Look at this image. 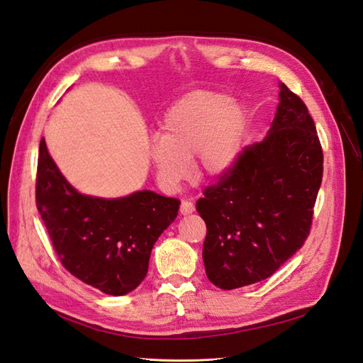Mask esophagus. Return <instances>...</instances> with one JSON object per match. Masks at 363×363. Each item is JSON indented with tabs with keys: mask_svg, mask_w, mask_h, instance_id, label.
Instances as JSON below:
<instances>
[{
	"mask_svg": "<svg viewBox=\"0 0 363 363\" xmlns=\"http://www.w3.org/2000/svg\"><path fill=\"white\" fill-rule=\"evenodd\" d=\"M194 203L189 200H182V206H180V212L182 215H189L194 212Z\"/></svg>",
	"mask_w": 363,
	"mask_h": 363,
	"instance_id": "esophagus-1",
	"label": "esophagus"
}]
</instances>
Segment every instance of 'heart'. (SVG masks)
Segmentation results:
<instances>
[{"label": "heart", "mask_w": 363, "mask_h": 363, "mask_svg": "<svg viewBox=\"0 0 363 363\" xmlns=\"http://www.w3.org/2000/svg\"><path fill=\"white\" fill-rule=\"evenodd\" d=\"M249 114L241 102L220 91H194L166 113L162 134L148 143L146 157L162 188L174 191L189 177L195 155L206 177L226 172L241 151Z\"/></svg>", "instance_id": "heart-1"}]
</instances>
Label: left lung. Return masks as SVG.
Listing matches in <instances>:
<instances>
[{"mask_svg":"<svg viewBox=\"0 0 363 363\" xmlns=\"http://www.w3.org/2000/svg\"><path fill=\"white\" fill-rule=\"evenodd\" d=\"M267 135L246 146L217 184L203 192V261L223 290L270 278L303 246L324 172L315 122L299 96L279 84Z\"/></svg>","mask_w":363,"mask_h":363,"instance_id":"left-lung-1","label":"left lung"}]
</instances>
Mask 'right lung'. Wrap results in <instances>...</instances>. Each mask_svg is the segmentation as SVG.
<instances>
[{"instance_id":"right-lung-1","label":"right lung","mask_w":363,"mask_h":363,"mask_svg":"<svg viewBox=\"0 0 363 363\" xmlns=\"http://www.w3.org/2000/svg\"><path fill=\"white\" fill-rule=\"evenodd\" d=\"M36 208L62 266L105 295L122 296L145 279L154 244L177 218L180 200L152 191L121 199L77 192L57 169L43 137Z\"/></svg>"}]
</instances>
